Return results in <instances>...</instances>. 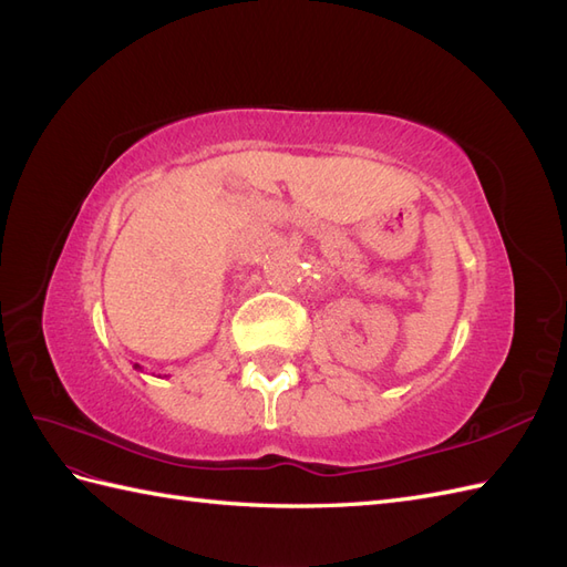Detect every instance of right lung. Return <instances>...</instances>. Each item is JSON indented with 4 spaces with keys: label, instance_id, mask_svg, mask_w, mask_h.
<instances>
[{
    "label": "right lung",
    "instance_id": "1",
    "mask_svg": "<svg viewBox=\"0 0 567 567\" xmlns=\"http://www.w3.org/2000/svg\"><path fill=\"white\" fill-rule=\"evenodd\" d=\"M134 369H136V371H142V367H140V364H134Z\"/></svg>",
    "mask_w": 567,
    "mask_h": 567
}]
</instances>
